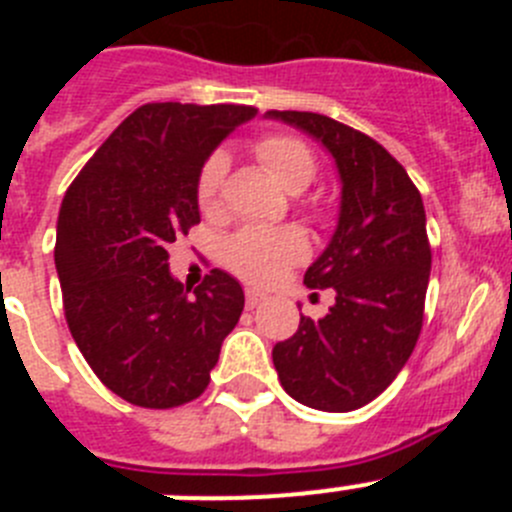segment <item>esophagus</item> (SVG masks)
I'll list each match as a JSON object with an SVG mask.
<instances>
[{
  "label": "esophagus",
  "mask_w": 512,
  "mask_h": 512,
  "mask_svg": "<svg viewBox=\"0 0 512 512\" xmlns=\"http://www.w3.org/2000/svg\"><path fill=\"white\" fill-rule=\"evenodd\" d=\"M264 300H266L264 292H259V289H246V305L251 307V310L253 307H259Z\"/></svg>",
  "instance_id": "1"
}]
</instances>
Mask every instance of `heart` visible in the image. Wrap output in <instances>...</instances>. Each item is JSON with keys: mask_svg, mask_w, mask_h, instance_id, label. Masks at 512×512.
Returning <instances> with one entry per match:
<instances>
[{"mask_svg": "<svg viewBox=\"0 0 512 512\" xmlns=\"http://www.w3.org/2000/svg\"><path fill=\"white\" fill-rule=\"evenodd\" d=\"M264 169L287 192H302L312 182L318 161L305 140L295 135H264L253 146ZM228 156L215 151L205 158L197 176V205L205 215H217L223 207V187ZM307 256V238L297 228H243L225 243L223 261L235 277L253 284H271L292 264Z\"/></svg>", "mask_w": 512, "mask_h": 512, "instance_id": "1", "label": "heart"}]
</instances>
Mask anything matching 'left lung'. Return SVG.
Wrapping results in <instances>:
<instances>
[{
    "instance_id": "8db88e82",
    "label": "left lung",
    "mask_w": 512,
    "mask_h": 512,
    "mask_svg": "<svg viewBox=\"0 0 512 512\" xmlns=\"http://www.w3.org/2000/svg\"><path fill=\"white\" fill-rule=\"evenodd\" d=\"M320 140L341 174L338 228L305 271L310 289H333L325 318H300L271 359L289 397L325 413L364 408L408 364L423 328L431 243L408 171L361 130L318 112L269 110Z\"/></svg>"
}]
</instances>
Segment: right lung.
Wrapping results in <instances>:
<instances>
[{"label":"right lung","instance_id":"right-lung-1","mask_svg":"<svg viewBox=\"0 0 512 512\" xmlns=\"http://www.w3.org/2000/svg\"><path fill=\"white\" fill-rule=\"evenodd\" d=\"M248 104L151 102L112 130L58 212L56 269L71 336L107 390L130 405L179 408L207 390L243 289L212 269L189 292L169 243L200 223L197 176Z\"/></svg>","mask_w":512,"mask_h":512}]
</instances>
